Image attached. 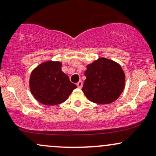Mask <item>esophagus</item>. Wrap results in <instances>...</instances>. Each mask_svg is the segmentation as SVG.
<instances>
[{"instance_id": "34e87169", "label": "esophagus", "mask_w": 156, "mask_h": 156, "mask_svg": "<svg viewBox=\"0 0 156 156\" xmlns=\"http://www.w3.org/2000/svg\"><path fill=\"white\" fill-rule=\"evenodd\" d=\"M82 86H83V82H82L81 80H80V81H78V83H77V87H78V88H81Z\"/></svg>"}]
</instances>
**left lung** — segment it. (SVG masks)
Returning a JSON list of instances; mask_svg holds the SVG:
<instances>
[{
  "label": "left lung",
  "mask_w": 156,
  "mask_h": 156,
  "mask_svg": "<svg viewBox=\"0 0 156 156\" xmlns=\"http://www.w3.org/2000/svg\"><path fill=\"white\" fill-rule=\"evenodd\" d=\"M83 85L84 94L90 101L108 104L119 98L125 87V73L114 61L101 58L87 65Z\"/></svg>",
  "instance_id": "left-lung-1"
}]
</instances>
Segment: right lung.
<instances>
[{"label":"right lung","instance_id":"obj_1","mask_svg":"<svg viewBox=\"0 0 156 156\" xmlns=\"http://www.w3.org/2000/svg\"><path fill=\"white\" fill-rule=\"evenodd\" d=\"M59 62H44L31 73L30 90L35 99L47 105H55L67 99L76 85L61 69Z\"/></svg>","mask_w":156,"mask_h":156}]
</instances>
